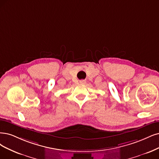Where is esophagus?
Wrapping results in <instances>:
<instances>
[{
	"instance_id": "34e87169",
	"label": "esophagus",
	"mask_w": 159,
	"mask_h": 159,
	"mask_svg": "<svg viewBox=\"0 0 159 159\" xmlns=\"http://www.w3.org/2000/svg\"><path fill=\"white\" fill-rule=\"evenodd\" d=\"M80 84H85L86 83V81L84 80H80Z\"/></svg>"
}]
</instances>
